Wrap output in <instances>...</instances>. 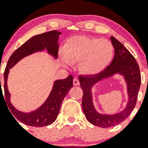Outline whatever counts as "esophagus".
Instances as JSON below:
<instances>
[{
    "mask_svg": "<svg viewBox=\"0 0 148 148\" xmlns=\"http://www.w3.org/2000/svg\"><path fill=\"white\" fill-rule=\"evenodd\" d=\"M73 84H74V85H79V81L78 79L77 78H74V80H73Z\"/></svg>",
    "mask_w": 148,
    "mask_h": 148,
    "instance_id": "34e87169",
    "label": "esophagus"
}]
</instances>
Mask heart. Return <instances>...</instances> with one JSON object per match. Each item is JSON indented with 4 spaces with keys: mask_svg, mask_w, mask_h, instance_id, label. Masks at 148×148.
I'll return each mask as SVG.
<instances>
[{
    "mask_svg": "<svg viewBox=\"0 0 148 148\" xmlns=\"http://www.w3.org/2000/svg\"><path fill=\"white\" fill-rule=\"evenodd\" d=\"M114 53V46L108 40L76 36L69 40L64 45V63L69 66L80 61L82 72L95 75L109 65Z\"/></svg>",
    "mask_w": 148,
    "mask_h": 148,
    "instance_id": "obj_1",
    "label": "heart"
}]
</instances>
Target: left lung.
Instances as JSON below:
<instances>
[{"label": "left lung", "instance_id": "left-lung-1", "mask_svg": "<svg viewBox=\"0 0 148 148\" xmlns=\"http://www.w3.org/2000/svg\"><path fill=\"white\" fill-rule=\"evenodd\" d=\"M110 40L114 48L115 55L110 65L99 74L79 77L80 86L83 90L82 102L83 112L89 122L102 128L116 125L130 115L135 107L141 84L140 68L134 57L115 38L110 37ZM116 73L123 75L127 83L128 94L127 106L124 110L116 114H99L93 105L91 88L99 81L112 76Z\"/></svg>", "mask_w": 148, "mask_h": 148}]
</instances>
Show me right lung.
Returning <instances> with one entry per match:
<instances>
[{
  "label": "right lung",
  "instance_id": "add662e5",
  "mask_svg": "<svg viewBox=\"0 0 148 148\" xmlns=\"http://www.w3.org/2000/svg\"><path fill=\"white\" fill-rule=\"evenodd\" d=\"M60 34H61L60 32L53 30L34 36L28 40L25 43L23 44L21 46L17 48L13 53L7 63L4 71L5 95L4 97L3 95V98L5 97L6 104L8 105V108L11 110V114H13L12 116H14L13 117L14 118L15 117L16 119L26 125L41 127L50 125L56 121L64 97L69 92L70 89L73 87V77L69 75L64 79L56 80L54 82L52 90L45 103L37 110H33L29 113H24L15 108L11 103L10 100L11 95L7 87V79H8L9 70L24 57L38 51H43L45 49L48 51V53L52 56L53 57L55 58H58V48H59L58 40ZM1 92L3 93L1 88L0 90V94Z\"/></svg>",
  "mask_w": 148,
  "mask_h": 148
}]
</instances>
